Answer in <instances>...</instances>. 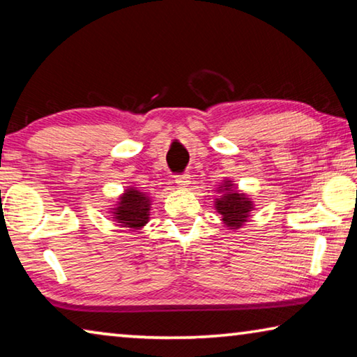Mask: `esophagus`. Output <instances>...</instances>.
<instances>
[{
    "mask_svg": "<svg viewBox=\"0 0 357 357\" xmlns=\"http://www.w3.org/2000/svg\"><path fill=\"white\" fill-rule=\"evenodd\" d=\"M176 184H178V188H181V189L189 188L190 176H189V174H179V176H176Z\"/></svg>",
    "mask_w": 357,
    "mask_h": 357,
    "instance_id": "esophagus-1",
    "label": "esophagus"
}]
</instances>
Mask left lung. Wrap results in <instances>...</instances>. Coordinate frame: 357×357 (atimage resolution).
Segmentation results:
<instances>
[{"label": "left lung", "mask_w": 357, "mask_h": 357, "mask_svg": "<svg viewBox=\"0 0 357 357\" xmlns=\"http://www.w3.org/2000/svg\"><path fill=\"white\" fill-rule=\"evenodd\" d=\"M219 192H222L220 199H216V211L222 216L224 224L230 229H240L250 218V213L254 209L252 202L246 194L236 192L234 189V181L225 179Z\"/></svg>", "instance_id": "obj_1"}]
</instances>
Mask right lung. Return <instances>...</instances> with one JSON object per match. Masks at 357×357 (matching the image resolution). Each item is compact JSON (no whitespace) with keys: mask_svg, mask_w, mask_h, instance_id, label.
<instances>
[{"mask_svg":"<svg viewBox=\"0 0 357 357\" xmlns=\"http://www.w3.org/2000/svg\"><path fill=\"white\" fill-rule=\"evenodd\" d=\"M112 209V219L121 227L139 230L149 222L151 197L137 188H128L119 197L117 205Z\"/></svg>","mask_w":357,"mask_h":357,"instance_id":"1","label":"right lung"}]
</instances>
